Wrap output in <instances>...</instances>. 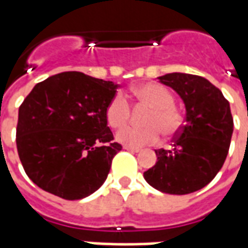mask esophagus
I'll list each match as a JSON object with an SVG mask.
<instances>
[{
  "label": "esophagus",
  "instance_id": "1",
  "mask_svg": "<svg viewBox=\"0 0 248 248\" xmlns=\"http://www.w3.org/2000/svg\"><path fill=\"white\" fill-rule=\"evenodd\" d=\"M124 149L127 151H131V153H140V147H131V146H124Z\"/></svg>",
  "mask_w": 248,
  "mask_h": 248
}]
</instances>
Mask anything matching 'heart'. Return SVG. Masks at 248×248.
<instances>
[{"mask_svg":"<svg viewBox=\"0 0 248 248\" xmlns=\"http://www.w3.org/2000/svg\"><path fill=\"white\" fill-rule=\"evenodd\" d=\"M133 94L140 105L151 108L145 121L147 127H124L117 133L118 142L131 147H142L158 142L161 133L165 137H171L181 129L182 114L174 106L175 98L166 87L158 83H146L137 87ZM129 102L124 94L117 93L106 106V121L113 129H121L129 122Z\"/></svg>","mask_w":248,"mask_h":248,"instance_id":"heart-1","label":"heart"}]
</instances>
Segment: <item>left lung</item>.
<instances>
[{
    "mask_svg": "<svg viewBox=\"0 0 248 248\" xmlns=\"http://www.w3.org/2000/svg\"><path fill=\"white\" fill-rule=\"evenodd\" d=\"M158 79L182 98L186 118L171 149L155 150L156 163L143 177L159 191L185 195L208 185L222 169L234 121L229 101L206 78L170 73Z\"/></svg>",
    "mask_w": 248,
    "mask_h": 248,
    "instance_id": "obj_1",
    "label": "left lung"
}]
</instances>
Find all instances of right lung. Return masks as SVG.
<instances>
[{"label": "right lung", "instance_id": "right-lung-1", "mask_svg": "<svg viewBox=\"0 0 248 248\" xmlns=\"http://www.w3.org/2000/svg\"><path fill=\"white\" fill-rule=\"evenodd\" d=\"M118 85L63 71L37 83L18 110L17 150L28 177L67 201L89 197L106 181L114 142L106 106Z\"/></svg>", "mask_w": 248, "mask_h": 248}]
</instances>
